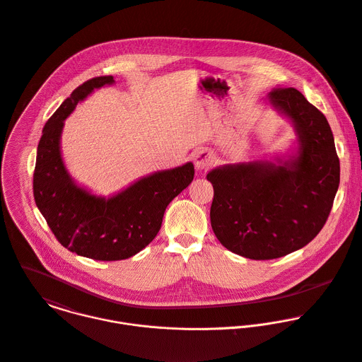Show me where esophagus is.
<instances>
[{
	"label": "esophagus",
	"instance_id": "34e87169",
	"mask_svg": "<svg viewBox=\"0 0 362 362\" xmlns=\"http://www.w3.org/2000/svg\"><path fill=\"white\" fill-rule=\"evenodd\" d=\"M194 164H195V168L198 171H205L208 168L212 167L214 164V157L211 154V151L208 150H201L198 153H195L194 156Z\"/></svg>",
	"mask_w": 362,
	"mask_h": 362
}]
</instances>
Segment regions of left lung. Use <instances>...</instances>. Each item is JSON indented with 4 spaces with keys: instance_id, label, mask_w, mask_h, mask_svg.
I'll use <instances>...</instances> for the list:
<instances>
[{
    "instance_id": "8db88e82",
    "label": "left lung",
    "mask_w": 362,
    "mask_h": 362,
    "mask_svg": "<svg viewBox=\"0 0 362 362\" xmlns=\"http://www.w3.org/2000/svg\"><path fill=\"white\" fill-rule=\"evenodd\" d=\"M267 103L292 123L295 139L271 160L211 170V225L232 252L272 259L313 240L325 226L340 184V161L326 117L296 88L278 86Z\"/></svg>"
}]
</instances>
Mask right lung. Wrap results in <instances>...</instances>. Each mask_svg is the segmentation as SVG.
Returning <instances> with one entry per match:
<instances>
[{"instance_id":"right-lung-1","label":"right lung","mask_w":362,"mask_h":362,"mask_svg":"<svg viewBox=\"0 0 362 362\" xmlns=\"http://www.w3.org/2000/svg\"><path fill=\"white\" fill-rule=\"evenodd\" d=\"M112 76L76 88L43 127L33 174V197L63 247L81 257L118 261L141 251L157 236L165 208L194 180L191 161L147 174L104 197L77 184L62 154L64 121L95 90L112 86Z\"/></svg>"}]
</instances>
